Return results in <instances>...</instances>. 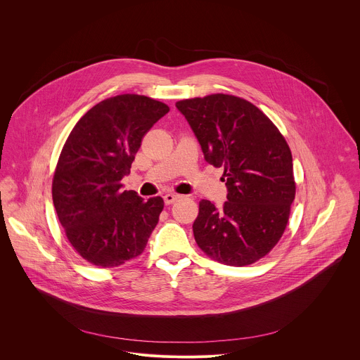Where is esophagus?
<instances>
[{
  "label": "esophagus",
  "instance_id": "34e87169",
  "mask_svg": "<svg viewBox=\"0 0 360 360\" xmlns=\"http://www.w3.org/2000/svg\"><path fill=\"white\" fill-rule=\"evenodd\" d=\"M179 198H180V195H179V194H174V193H169V194H165V197H163V201H165V204H166V205H170V204L176 202Z\"/></svg>",
  "mask_w": 360,
  "mask_h": 360
}]
</instances>
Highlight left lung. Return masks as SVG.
<instances>
[{
  "instance_id": "left-lung-1",
  "label": "left lung",
  "mask_w": 360,
  "mask_h": 360,
  "mask_svg": "<svg viewBox=\"0 0 360 360\" xmlns=\"http://www.w3.org/2000/svg\"><path fill=\"white\" fill-rule=\"evenodd\" d=\"M198 139L206 162L223 167L227 201L200 202L193 224L198 247L229 266H247L280 241L295 198L291 150L254 103L230 94L176 103Z\"/></svg>"
}]
</instances>
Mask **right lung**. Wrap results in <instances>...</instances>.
Returning a JSON list of instances; mask_svg holds the SVG:
<instances>
[{
    "mask_svg": "<svg viewBox=\"0 0 360 360\" xmlns=\"http://www.w3.org/2000/svg\"><path fill=\"white\" fill-rule=\"evenodd\" d=\"M169 112L166 103L122 94L93 106L70 131L55 167L52 201L73 250L100 267L141 255L163 209L123 191L143 137Z\"/></svg>",
    "mask_w": 360,
    "mask_h": 360,
    "instance_id": "add662e5",
    "label": "right lung"
}]
</instances>
